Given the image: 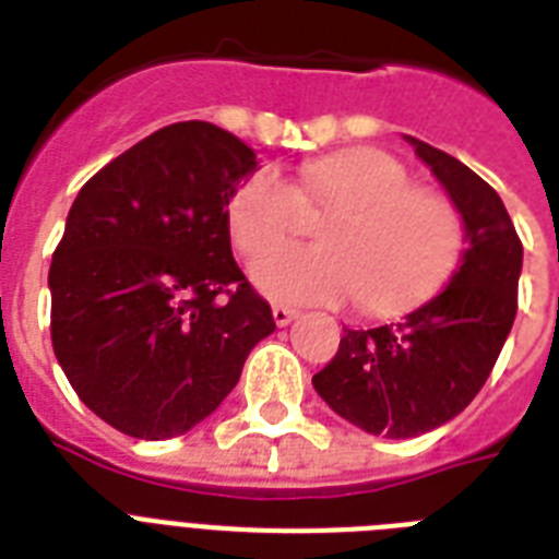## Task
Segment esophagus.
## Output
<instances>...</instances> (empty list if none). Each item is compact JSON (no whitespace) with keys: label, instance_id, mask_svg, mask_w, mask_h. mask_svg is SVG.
Masks as SVG:
<instances>
[{"label":"esophagus","instance_id":"34e87169","mask_svg":"<svg viewBox=\"0 0 559 559\" xmlns=\"http://www.w3.org/2000/svg\"><path fill=\"white\" fill-rule=\"evenodd\" d=\"M296 316H298V310H293V307H284V305L272 307V319H275V324H278V328H287V324L293 322Z\"/></svg>","mask_w":559,"mask_h":559}]
</instances>
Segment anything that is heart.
I'll use <instances>...</instances> for the list:
<instances>
[{"label": "heart", "mask_w": 559, "mask_h": 559, "mask_svg": "<svg viewBox=\"0 0 559 559\" xmlns=\"http://www.w3.org/2000/svg\"><path fill=\"white\" fill-rule=\"evenodd\" d=\"M305 204L333 207L322 247L273 250L295 230ZM228 231L252 263L254 287L281 305L391 310L438 287L464 246L459 209L443 193L415 188L412 170L385 151H345L307 162L296 186L254 170L228 197Z\"/></svg>", "instance_id": "b5f03b06"}]
</instances>
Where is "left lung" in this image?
Instances as JSON below:
<instances>
[{"label":"left lung","instance_id":"obj_1","mask_svg":"<svg viewBox=\"0 0 559 559\" xmlns=\"http://www.w3.org/2000/svg\"><path fill=\"white\" fill-rule=\"evenodd\" d=\"M461 211L467 252L450 284L394 324L348 331L313 377L328 406L382 438H415L461 415L516 319L522 240L504 202L450 153L406 135Z\"/></svg>","mask_w":559,"mask_h":559}]
</instances>
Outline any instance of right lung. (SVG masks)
I'll return each mask as SVG.
<instances>
[{
	"mask_svg": "<svg viewBox=\"0 0 559 559\" xmlns=\"http://www.w3.org/2000/svg\"><path fill=\"white\" fill-rule=\"evenodd\" d=\"M254 168L228 130L179 121L74 197L48 270L51 345L78 397L118 432H188L275 331L228 237V197Z\"/></svg>",
	"mask_w": 559,
	"mask_h": 559,
	"instance_id": "add662e5",
	"label": "right lung"
}]
</instances>
